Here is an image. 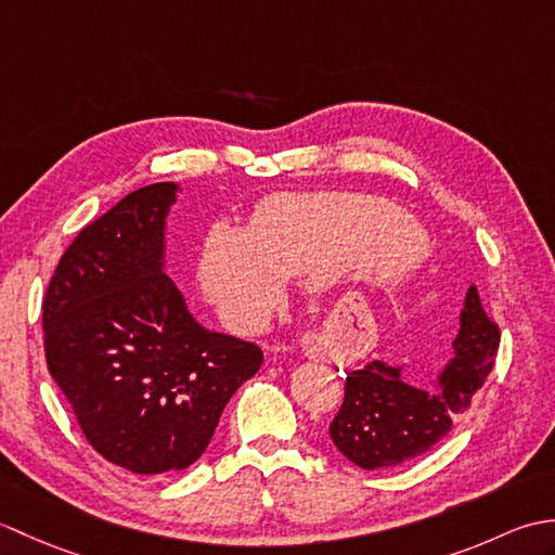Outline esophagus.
Segmentation results:
<instances>
[{"mask_svg": "<svg viewBox=\"0 0 555 555\" xmlns=\"http://www.w3.org/2000/svg\"><path fill=\"white\" fill-rule=\"evenodd\" d=\"M300 346H302V352L308 358H322L324 356V344H322V338L317 336V334H305L302 336V340H300Z\"/></svg>", "mask_w": 555, "mask_h": 555, "instance_id": "esophagus-1", "label": "esophagus"}]
</instances>
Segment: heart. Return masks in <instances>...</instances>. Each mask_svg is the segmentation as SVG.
<instances>
[{
    "label": "heart",
    "mask_w": 555,
    "mask_h": 555,
    "mask_svg": "<svg viewBox=\"0 0 555 555\" xmlns=\"http://www.w3.org/2000/svg\"><path fill=\"white\" fill-rule=\"evenodd\" d=\"M427 253L424 233L391 199L364 193H279L247 231L209 233L199 264L207 296L241 332H255L284 298V279L324 288L344 274L396 276Z\"/></svg>",
    "instance_id": "1"
}]
</instances>
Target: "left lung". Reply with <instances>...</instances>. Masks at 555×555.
Instances as JSON below:
<instances>
[{
    "instance_id": "left-lung-1",
    "label": "left lung",
    "mask_w": 555,
    "mask_h": 555,
    "mask_svg": "<svg viewBox=\"0 0 555 555\" xmlns=\"http://www.w3.org/2000/svg\"><path fill=\"white\" fill-rule=\"evenodd\" d=\"M501 332L481 308L479 293L467 291L453 340L455 358L436 388L400 379V370L372 360L346 374L344 405L328 427L332 441L362 469L403 465L439 443L465 415L496 360Z\"/></svg>"
}]
</instances>
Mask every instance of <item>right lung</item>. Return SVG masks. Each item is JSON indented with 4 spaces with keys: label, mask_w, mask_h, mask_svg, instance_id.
I'll return each mask as SVG.
<instances>
[{
    "label": "right lung",
    "mask_w": 555,
    "mask_h": 555,
    "mask_svg": "<svg viewBox=\"0 0 555 555\" xmlns=\"http://www.w3.org/2000/svg\"><path fill=\"white\" fill-rule=\"evenodd\" d=\"M176 191L145 185L88 223L42 300L47 370L80 431L104 460L143 477L193 465L264 362L253 340L199 326L162 271Z\"/></svg>",
    "instance_id": "1"
}]
</instances>
